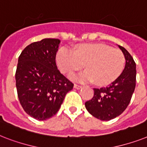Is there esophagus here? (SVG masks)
I'll return each instance as SVG.
<instances>
[{
	"instance_id": "esophagus-1",
	"label": "esophagus",
	"mask_w": 147,
	"mask_h": 147,
	"mask_svg": "<svg viewBox=\"0 0 147 147\" xmlns=\"http://www.w3.org/2000/svg\"><path fill=\"white\" fill-rule=\"evenodd\" d=\"M82 86L79 85V84H74V88H76V89H80V88H82Z\"/></svg>"
}]
</instances>
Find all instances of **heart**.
Masks as SVG:
<instances>
[{"mask_svg": "<svg viewBox=\"0 0 147 147\" xmlns=\"http://www.w3.org/2000/svg\"><path fill=\"white\" fill-rule=\"evenodd\" d=\"M57 66L63 73H72L84 67L81 74L72 75V79L81 82H92L107 85L114 82L122 72L125 57L119 49L102 44H86L73 51L62 47L57 53Z\"/></svg>", "mask_w": 147, "mask_h": 147, "instance_id": "1", "label": "heart"}]
</instances>
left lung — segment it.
I'll return each instance as SVG.
<instances>
[{"label": "left lung", "instance_id": "obj_1", "mask_svg": "<svg viewBox=\"0 0 147 147\" xmlns=\"http://www.w3.org/2000/svg\"><path fill=\"white\" fill-rule=\"evenodd\" d=\"M119 47L126 59L122 73L106 88H94L93 98L85 102L87 110L102 121L121 115L130 103L135 89L136 63L126 49Z\"/></svg>", "mask_w": 147, "mask_h": 147}]
</instances>
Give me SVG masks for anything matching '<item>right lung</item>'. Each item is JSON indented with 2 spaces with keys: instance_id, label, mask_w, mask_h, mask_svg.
Returning <instances> with one entry per match:
<instances>
[{
  "instance_id": "obj_1",
  "label": "right lung",
  "mask_w": 147,
  "mask_h": 147,
  "mask_svg": "<svg viewBox=\"0 0 147 147\" xmlns=\"http://www.w3.org/2000/svg\"><path fill=\"white\" fill-rule=\"evenodd\" d=\"M60 40L45 38L22 51L16 71L20 104L28 115L44 121L56 115L73 83L60 73L56 54Z\"/></svg>"
}]
</instances>
